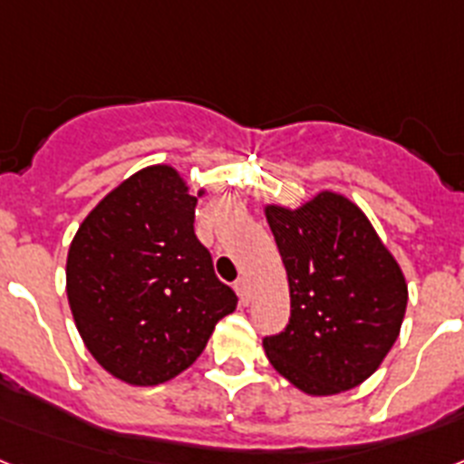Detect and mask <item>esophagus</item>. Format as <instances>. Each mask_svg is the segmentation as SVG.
Here are the masks:
<instances>
[{
	"label": "esophagus",
	"instance_id": "1",
	"mask_svg": "<svg viewBox=\"0 0 464 464\" xmlns=\"http://www.w3.org/2000/svg\"><path fill=\"white\" fill-rule=\"evenodd\" d=\"M235 289H237V296H239L241 304L248 305V301H251V286H248V279L246 277L237 279Z\"/></svg>",
	"mask_w": 464,
	"mask_h": 464
}]
</instances>
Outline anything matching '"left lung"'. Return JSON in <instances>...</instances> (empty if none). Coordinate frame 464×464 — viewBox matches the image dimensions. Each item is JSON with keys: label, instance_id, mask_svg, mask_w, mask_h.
Returning a JSON list of instances; mask_svg holds the SVG:
<instances>
[{"label": "left lung", "instance_id": "left-lung-1", "mask_svg": "<svg viewBox=\"0 0 464 464\" xmlns=\"http://www.w3.org/2000/svg\"><path fill=\"white\" fill-rule=\"evenodd\" d=\"M285 263L292 317L263 339L270 365L308 396L362 384L401 334L408 285L372 223L343 194L323 189L305 204H267Z\"/></svg>", "mask_w": 464, "mask_h": 464}]
</instances>
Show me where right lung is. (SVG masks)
I'll list each match as a JSON object with an SVG mask.
<instances>
[{
	"label": "right lung",
	"instance_id": "obj_1",
	"mask_svg": "<svg viewBox=\"0 0 464 464\" xmlns=\"http://www.w3.org/2000/svg\"><path fill=\"white\" fill-rule=\"evenodd\" d=\"M187 179L156 163L90 210L68 248L66 294L92 358L132 386L170 382L197 361L237 296L194 235Z\"/></svg>",
	"mask_w": 464,
	"mask_h": 464
}]
</instances>
